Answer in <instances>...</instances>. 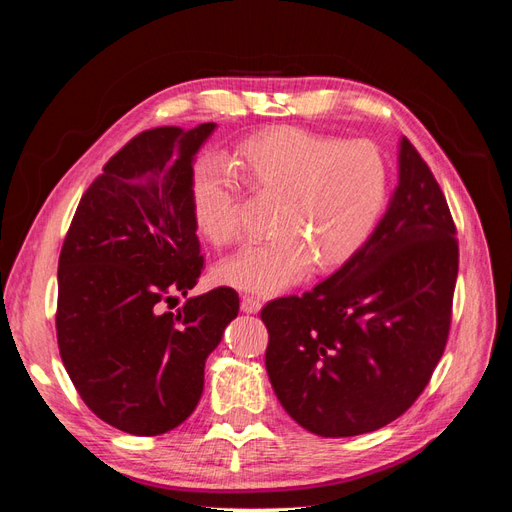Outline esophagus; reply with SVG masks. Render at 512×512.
Instances as JSON below:
<instances>
[{
  "instance_id": "obj_1",
  "label": "esophagus",
  "mask_w": 512,
  "mask_h": 512,
  "mask_svg": "<svg viewBox=\"0 0 512 512\" xmlns=\"http://www.w3.org/2000/svg\"><path fill=\"white\" fill-rule=\"evenodd\" d=\"M260 307H262V301L258 297H252V294H245L241 299V309L245 314H258Z\"/></svg>"
}]
</instances>
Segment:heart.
Listing matches in <instances>:
<instances>
[{"mask_svg":"<svg viewBox=\"0 0 512 512\" xmlns=\"http://www.w3.org/2000/svg\"><path fill=\"white\" fill-rule=\"evenodd\" d=\"M228 166L198 164L190 205L198 230L228 245L243 235L237 179L260 200H273V235L226 258L218 275L241 290L273 294L297 284L312 267L348 262L374 232L389 192V168L369 141L277 128L230 153Z\"/></svg>","mask_w":512,"mask_h":512,"instance_id":"obj_1","label":"heart"}]
</instances>
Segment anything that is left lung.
Here are the masks:
<instances>
[{
  "label": "left lung",
  "mask_w": 512,
  "mask_h": 512,
  "mask_svg": "<svg viewBox=\"0 0 512 512\" xmlns=\"http://www.w3.org/2000/svg\"><path fill=\"white\" fill-rule=\"evenodd\" d=\"M455 235L436 177L404 136L399 185L367 243L329 280L260 312L271 386L303 429L376 431L425 391L451 331Z\"/></svg>",
  "instance_id": "1"
}]
</instances>
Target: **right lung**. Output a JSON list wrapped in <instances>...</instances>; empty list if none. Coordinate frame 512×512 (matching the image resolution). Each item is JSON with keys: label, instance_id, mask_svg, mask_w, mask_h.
<instances>
[{"label": "right lung", "instance_id": "add662e5", "mask_svg": "<svg viewBox=\"0 0 512 512\" xmlns=\"http://www.w3.org/2000/svg\"><path fill=\"white\" fill-rule=\"evenodd\" d=\"M213 128L136 134L91 181L61 245V361L87 408L132 436H160L194 412L207 356L239 314L230 286L164 312L205 269L190 183Z\"/></svg>", "mask_w": 512, "mask_h": 512}]
</instances>
